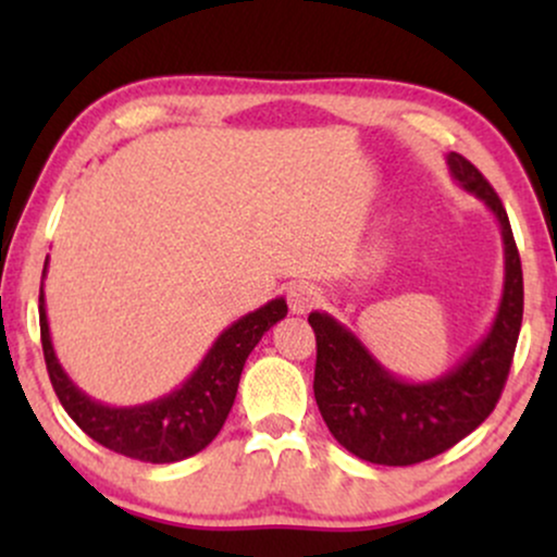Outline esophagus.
Listing matches in <instances>:
<instances>
[{
	"label": "esophagus",
	"instance_id": "34e87169",
	"mask_svg": "<svg viewBox=\"0 0 557 557\" xmlns=\"http://www.w3.org/2000/svg\"><path fill=\"white\" fill-rule=\"evenodd\" d=\"M287 304H290L293 314H306L319 304V290L309 283H293L287 290Z\"/></svg>",
	"mask_w": 557,
	"mask_h": 557
}]
</instances>
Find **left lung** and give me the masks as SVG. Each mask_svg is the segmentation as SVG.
Wrapping results in <instances>:
<instances>
[{"instance_id":"obj_1","label":"left lung","mask_w":557,"mask_h":557,"mask_svg":"<svg viewBox=\"0 0 557 557\" xmlns=\"http://www.w3.org/2000/svg\"><path fill=\"white\" fill-rule=\"evenodd\" d=\"M453 181L482 198L503 235L505 280L495 322L482 343L430 382H406L387 372L359 337L335 317L311 311L317 335L314 398L332 437L361 461L413 466L461 443L500 400L519 343L523 317V274L513 230L495 188L469 159L447 154Z\"/></svg>"}]
</instances>
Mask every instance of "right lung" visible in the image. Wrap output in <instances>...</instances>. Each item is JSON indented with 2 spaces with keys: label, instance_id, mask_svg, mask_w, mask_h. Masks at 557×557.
I'll return each instance as SVG.
<instances>
[{
  "label": "right lung",
  "instance_id": "add662e5",
  "mask_svg": "<svg viewBox=\"0 0 557 557\" xmlns=\"http://www.w3.org/2000/svg\"><path fill=\"white\" fill-rule=\"evenodd\" d=\"M47 264H44V277H47ZM44 277L38 293V324H41L44 361L57 398L67 417L88 437L120 456L146 463L183 461L212 443L233 408L248 354L257 348L261 335L287 314L285 298L270 300L230 324L181 387L144 406L117 408L88 398L57 361L52 335H49L47 304H44Z\"/></svg>",
  "mask_w": 557,
  "mask_h": 557
}]
</instances>
